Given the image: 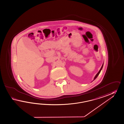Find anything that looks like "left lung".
I'll use <instances>...</instances> for the list:
<instances>
[{"instance_id":"obj_1","label":"left lung","mask_w":124,"mask_h":124,"mask_svg":"<svg viewBox=\"0 0 124 124\" xmlns=\"http://www.w3.org/2000/svg\"><path fill=\"white\" fill-rule=\"evenodd\" d=\"M103 66V63L102 64V67H101V69H100V70H99V72H98V73H97V74H96V75L95 76V77H94V79H93V80H94V79H95L96 78L98 77V76H99V74H100V72H101V70H102V69Z\"/></svg>"}]
</instances>
